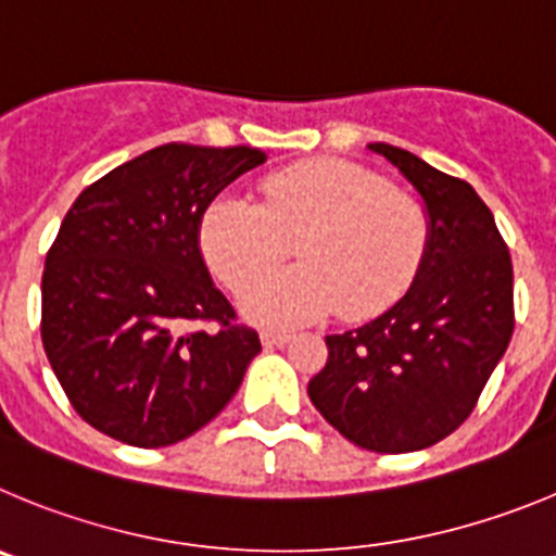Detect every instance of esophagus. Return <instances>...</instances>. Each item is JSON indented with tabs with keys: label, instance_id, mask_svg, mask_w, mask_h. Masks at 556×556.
Masks as SVG:
<instances>
[{
	"label": "esophagus",
	"instance_id": "obj_1",
	"mask_svg": "<svg viewBox=\"0 0 556 556\" xmlns=\"http://www.w3.org/2000/svg\"><path fill=\"white\" fill-rule=\"evenodd\" d=\"M260 340H263V346H285V343H290V332H271V329H263V332H260Z\"/></svg>",
	"mask_w": 556,
	"mask_h": 556
}]
</instances>
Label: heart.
<instances>
[{
  "label": "heart",
  "instance_id": "obj_1",
  "mask_svg": "<svg viewBox=\"0 0 556 556\" xmlns=\"http://www.w3.org/2000/svg\"><path fill=\"white\" fill-rule=\"evenodd\" d=\"M427 213L413 193L346 160H307L260 182L257 202L222 197L199 229L207 266L235 293L273 270L293 242L302 264L249 290L241 309L263 327L321 315L382 313L418 274Z\"/></svg>",
  "mask_w": 556,
  "mask_h": 556
}]
</instances>
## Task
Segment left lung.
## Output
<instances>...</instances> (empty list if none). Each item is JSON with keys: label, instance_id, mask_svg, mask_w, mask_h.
<instances>
[{"label": "left lung", "instance_id": "left-lung-1", "mask_svg": "<svg viewBox=\"0 0 556 556\" xmlns=\"http://www.w3.org/2000/svg\"><path fill=\"white\" fill-rule=\"evenodd\" d=\"M421 197L429 235L413 285L374 321L327 334L309 402L359 448L421 452L477 407L513 338V260L471 185L368 143Z\"/></svg>", "mask_w": 556, "mask_h": 556}]
</instances>
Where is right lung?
<instances>
[{
    "instance_id": "add662e5",
    "label": "right lung",
    "mask_w": 556,
    "mask_h": 556,
    "mask_svg": "<svg viewBox=\"0 0 556 556\" xmlns=\"http://www.w3.org/2000/svg\"><path fill=\"white\" fill-rule=\"evenodd\" d=\"M266 163L252 147L149 149L88 185L66 213L41 279V338L85 421L138 448L210 424L260 354L254 329L210 279L204 210ZM216 320L218 330H188Z\"/></svg>"
}]
</instances>
